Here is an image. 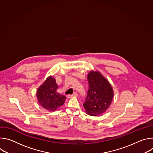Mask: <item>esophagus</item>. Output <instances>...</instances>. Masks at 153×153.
I'll use <instances>...</instances> for the list:
<instances>
[{"label":"esophagus","mask_w":153,"mask_h":153,"mask_svg":"<svg viewBox=\"0 0 153 153\" xmlns=\"http://www.w3.org/2000/svg\"><path fill=\"white\" fill-rule=\"evenodd\" d=\"M77 93H73V94H68V96H67V97H68V98H69V99H71V98H72V97H77Z\"/></svg>","instance_id":"obj_1"}]
</instances>
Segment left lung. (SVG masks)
Segmentation results:
<instances>
[{"label":"left lung","mask_w":153,"mask_h":153,"mask_svg":"<svg viewBox=\"0 0 153 153\" xmlns=\"http://www.w3.org/2000/svg\"><path fill=\"white\" fill-rule=\"evenodd\" d=\"M89 89L83 104L86 113L92 116L102 114L110 107L114 91L108 80L97 71L88 74Z\"/></svg>","instance_id":"obj_1"}]
</instances>
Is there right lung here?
<instances>
[{"label": "right lung", "instance_id": "obj_1", "mask_svg": "<svg viewBox=\"0 0 153 153\" xmlns=\"http://www.w3.org/2000/svg\"><path fill=\"white\" fill-rule=\"evenodd\" d=\"M58 85L55 79L50 76L37 88L36 96L40 105L45 110L54 111L62 106L66 97L57 93Z\"/></svg>", "mask_w": 153, "mask_h": 153}]
</instances>
